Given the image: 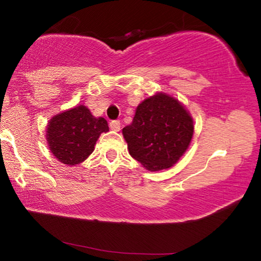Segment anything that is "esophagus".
Returning <instances> with one entry per match:
<instances>
[{
	"label": "esophagus",
	"instance_id": "1",
	"mask_svg": "<svg viewBox=\"0 0 261 261\" xmlns=\"http://www.w3.org/2000/svg\"><path fill=\"white\" fill-rule=\"evenodd\" d=\"M120 121L119 120H114V121H110L109 126H110V129L114 130V132H119L120 130Z\"/></svg>",
	"mask_w": 261,
	"mask_h": 261
}]
</instances>
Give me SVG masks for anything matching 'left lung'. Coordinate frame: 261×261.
<instances>
[{"mask_svg":"<svg viewBox=\"0 0 261 261\" xmlns=\"http://www.w3.org/2000/svg\"><path fill=\"white\" fill-rule=\"evenodd\" d=\"M122 134L129 154L146 170H166L188 149L194 121L178 99L159 92L138 106L133 122Z\"/></svg>","mask_w":261,"mask_h":261,"instance_id":"1","label":"left lung"}]
</instances>
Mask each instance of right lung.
<instances>
[{
	"mask_svg": "<svg viewBox=\"0 0 261 261\" xmlns=\"http://www.w3.org/2000/svg\"><path fill=\"white\" fill-rule=\"evenodd\" d=\"M108 130V122L103 117H95L81 105L53 116L47 124L46 139L53 155L73 166L91 154L99 135Z\"/></svg>",
	"mask_w": 261,
	"mask_h": 261,
	"instance_id": "1",
	"label": "right lung"
}]
</instances>
